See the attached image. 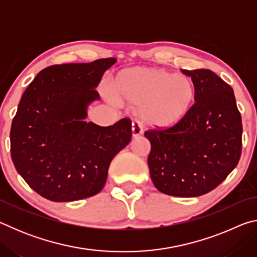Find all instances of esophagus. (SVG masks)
<instances>
[{
  "label": "esophagus",
  "instance_id": "1",
  "mask_svg": "<svg viewBox=\"0 0 257 257\" xmlns=\"http://www.w3.org/2000/svg\"><path fill=\"white\" fill-rule=\"evenodd\" d=\"M143 135V128L142 124L138 122V121H134L133 122V136L134 137H138Z\"/></svg>",
  "mask_w": 257,
  "mask_h": 257
}]
</instances>
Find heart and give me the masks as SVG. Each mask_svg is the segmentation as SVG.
I'll list each match as a JSON object with an SVG mask.
<instances>
[{
  "instance_id": "obj_1",
  "label": "heart",
  "mask_w": 257,
  "mask_h": 257,
  "mask_svg": "<svg viewBox=\"0 0 257 257\" xmlns=\"http://www.w3.org/2000/svg\"><path fill=\"white\" fill-rule=\"evenodd\" d=\"M112 90L121 101L142 105L139 115L143 122L159 129L179 122L195 98L189 78L155 68H136L118 73Z\"/></svg>"
}]
</instances>
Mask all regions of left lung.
<instances>
[{
  "mask_svg": "<svg viewBox=\"0 0 257 257\" xmlns=\"http://www.w3.org/2000/svg\"><path fill=\"white\" fill-rule=\"evenodd\" d=\"M191 77L195 103L179 122L145 132L152 181L161 193L196 197L219 186L241 155L242 124L231 87L208 69Z\"/></svg>",
  "mask_w": 257,
  "mask_h": 257,
  "instance_id": "obj_1",
  "label": "left lung"
}]
</instances>
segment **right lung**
<instances>
[{"label":"right lung","instance_id":"add662e5","mask_svg":"<svg viewBox=\"0 0 257 257\" xmlns=\"http://www.w3.org/2000/svg\"><path fill=\"white\" fill-rule=\"evenodd\" d=\"M114 58L55 64L35 77L11 124V158L37 194L72 202L99 193L112 159L132 141V120L108 127L86 122L95 87Z\"/></svg>","mask_w":257,"mask_h":257}]
</instances>
